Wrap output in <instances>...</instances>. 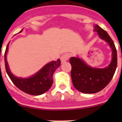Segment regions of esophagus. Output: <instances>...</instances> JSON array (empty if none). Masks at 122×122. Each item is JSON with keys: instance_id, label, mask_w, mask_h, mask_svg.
<instances>
[{"instance_id": "esophagus-1", "label": "esophagus", "mask_w": 122, "mask_h": 122, "mask_svg": "<svg viewBox=\"0 0 122 122\" xmlns=\"http://www.w3.org/2000/svg\"><path fill=\"white\" fill-rule=\"evenodd\" d=\"M69 57H70V54H69V53H65V54H63L61 57V63H64V62L67 61L69 59Z\"/></svg>"}]
</instances>
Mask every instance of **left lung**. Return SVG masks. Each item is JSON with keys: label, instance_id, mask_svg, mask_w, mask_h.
<instances>
[{"label": "left lung", "instance_id": "8db88e82", "mask_svg": "<svg viewBox=\"0 0 122 122\" xmlns=\"http://www.w3.org/2000/svg\"><path fill=\"white\" fill-rule=\"evenodd\" d=\"M95 31L109 44L112 50V60L107 68L95 69L87 66L78 57L69 59L72 66L71 74L73 86L84 93H95L103 90L111 81L117 68V51L113 40L107 31L99 25L95 26Z\"/></svg>", "mask_w": 122, "mask_h": 122}]
</instances>
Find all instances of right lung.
Wrapping results in <instances>:
<instances>
[{"mask_svg":"<svg viewBox=\"0 0 122 122\" xmlns=\"http://www.w3.org/2000/svg\"><path fill=\"white\" fill-rule=\"evenodd\" d=\"M21 32V30L20 31ZM8 46L4 53V61L6 71L13 84L16 87L26 93L32 95H39L48 91L53 84V74L61 65V61H52L46 65L40 71L29 78H17L10 72L6 61Z\"/></svg>","mask_w":122,"mask_h":122,"instance_id":"add662e5","label":"right lung"}]
</instances>
